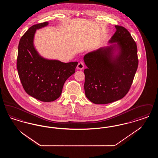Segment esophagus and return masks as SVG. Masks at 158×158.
Wrapping results in <instances>:
<instances>
[{"instance_id": "obj_1", "label": "esophagus", "mask_w": 158, "mask_h": 158, "mask_svg": "<svg viewBox=\"0 0 158 158\" xmlns=\"http://www.w3.org/2000/svg\"><path fill=\"white\" fill-rule=\"evenodd\" d=\"M84 68V63L82 61H79L77 66V69H79V70H82Z\"/></svg>"}]
</instances>
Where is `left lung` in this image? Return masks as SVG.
Returning a JSON list of instances; mask_svg holds the SVG:
<instances>
[{"mask_svg": "<svg viewBox=\"0 0 158 158\" xmlns=\"http://www.w3.org/2000/svg\"><path fill=\"white\" fill-rule=\"evenodd\" d=\"M115 27L116 31L109 41L114 45L89 52L83 58L88 67L84 70L85 95L96 104H109L124 97L138 67L135 40L124 27ZM116 47L119 52L114 56Z\"/></svg>", "mask_w": 158, "mask_h": 158, "instance_id": "left-lung-1", "label": "left lung"}]
</instances>
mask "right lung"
<instances>
[{
	"label": "right lung",
	"mask_w": 158,
	"mask_h": 158,
	"mask_svg": "<svg viewBox=\"0 0 158 158\" xmlns=\"http://www.w3.org/2000/svg\"><path fill=\"white\" fill-rule=\"evenodd\" d=\"M48 22L35 24L20 39L17 57V69L25 92L43 102L59 98L68 77L75 72L77 62L63 63L47 60L39 55L33 40L36 30L47 26Z\"/></svg>",
	"instance_id": "1"
}]
</instances>
